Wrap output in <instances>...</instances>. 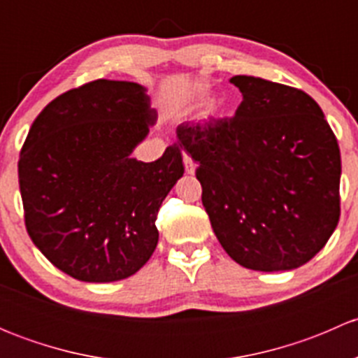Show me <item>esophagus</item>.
Instances as JSON below:
<instances>
[{
  "mask_svg": "<svg viewBox=\"0 0 358 358\" xmlns=\"http://www.w3.org/2000/svg\"><path fill=\"white\" fill-rule=\"evenodd\" d=\"M183 164H185V171L189 173V175H192V173L196 171V162L192 161V157L187 156V154H183Z\"/></svg>",
  "mask_w": 358,
  "mask_h": 358,
  "instance_id": "obj_1",
  "label": "esophagus"
}]
</instances>
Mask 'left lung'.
Returning <instances> with one entry per match:
<instances>
[{"label":"left lung","mask_w":358,"mask_h":358,"mask_svg":"<svg viewBox=\"0 0 358 358\" xmlns=\"http://www.w3.org/2000/svg\"><path fill=\"white\" fill-rule=\"evenodd\" d=\"M232 117L185 121L180 147L197 162L202 206L227 255L259 272L305 265L339 220L341 156L319 103L301 90L234 76Z\"/></svg>","instance_id":"left-lung-1"}]
</instances>
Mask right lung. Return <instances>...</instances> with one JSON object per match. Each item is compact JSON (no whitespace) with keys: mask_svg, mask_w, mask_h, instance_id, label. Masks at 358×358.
I'll return each mask as SVG.
<instances>
[{"mask_svg":"<svg viewBox=\"0 0 358 358\" xmlns=\"http://www.w3.org/2000/svg\"><path fill=\"white\" fill-rule=\"evenodd\" d=\"M156 119L142 85L96 79L32 122L19 159L25 227L67 275L114 282L152 256L159 206L183 176L178 145L154 162L131 157Z\"/></svg>","mask_w":358,"mask_h":358,"instance_id":"1","label":"right lung"}]
</instances>
